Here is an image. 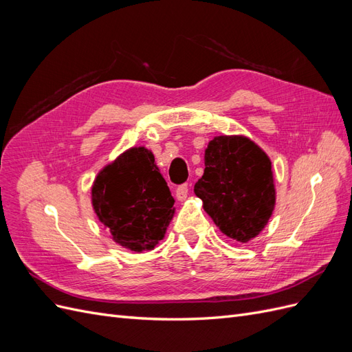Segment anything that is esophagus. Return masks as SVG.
Here are the masks:
<instances>
[{"instance_id": "esophagus-1", "label": "esophagus", "mask_w": 352, "mask_h": 352, "mask_svg": "<svg viewBox=\"0 0 352 352\" xmlns=\"http://www.w3.org/2000/svg\"><path fill=\"white\" fill-rule=\"evenodd\" d=\"M188 192H189L188 185H186V184L180 185V186L176 189V198H177L179 201H185L186 197H188Z\"/></svg>"}]
</instances>
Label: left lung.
<instances>
[{"label": "left lung", "instance_id": "1", "mask_svg": "<svg viewBox=\"0 0 352 352\" xmlns=\"http://www.w3.org/2000/svg\"><path fill=\"white\" fill-rule=\"evenodd\" d=\"M204 162V175L194 186L202 207L226 236L251 241L274 210L270 158L248 138L223 135L208 142Z\"/></svg>", "mask_w": 352, "mask_h": 352}]
</instances>
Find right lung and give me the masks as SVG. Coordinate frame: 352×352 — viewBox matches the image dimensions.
<instances>
[{
  "label": "right lung",
  "mask_w": 352,
  "mask_h": 352,
  "mask_svg": "<svg viewBox=\"0 0 352 352\" xmlns=\"http://www.w3.org/2000/svg\"><path fill=\"white\" fill-rule=\"evenodd\" d=\"M175 199L154 155L131 148L105 166L92 185V206L113 241L131 251H150L164 238Z\"/></svg>",
  "instance_id": "obj_1"
}]
</instances>
